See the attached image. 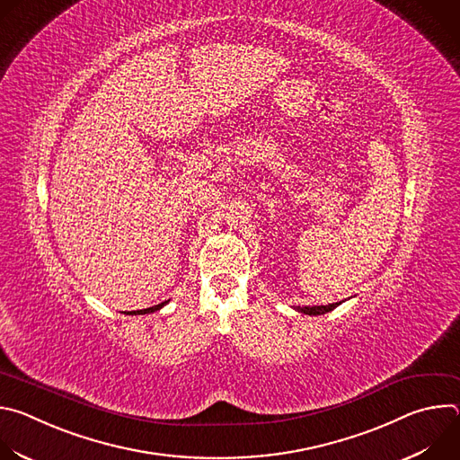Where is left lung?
<instances>
[{
	"mask_svg": "<svg viewBox=\"0 0 460 460\" xmlns=\"http://www.w3.org/2000/svg\"><path fill=\"white\" fill-rule=\"evenodd\" d=\"M337 305H341V302L327 304V305H304V307L296 305L295 309H296V311H300V313H304V314H313V316H316V314H323V313H330V311H333Z\"/></svg>",
	"mask_w": 460,
	"mask_h": 460,
	"instance_id": "8db88e82",
	"label": "left lung"
}]
</instances>
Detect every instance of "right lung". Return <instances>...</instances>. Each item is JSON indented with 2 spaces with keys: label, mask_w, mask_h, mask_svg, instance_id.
Instances as JSON below:
<instances>
[{
  "label": "right lung",
  "mask_w": 460,
  "mask_h": 460,
  "mask_svg": "<svg viewBox=\"0 0 460 460\" xmlns=\"http://www.w3.org/2000/svg\"><path fill=\"white\" fill-rule=\"evenodd\" d=\"M167 302H162V304H158V305H153V307H147V309H140V311H135V313H138V314H146V313H153V311H158L160 307H164Z\"/></svg>",
  "instance_id": "add662e5"
}]
</instances>
